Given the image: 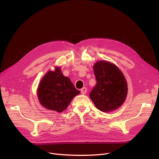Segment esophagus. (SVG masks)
Here are the masks:
<instances>
[{"label": "esophagus", "mask_w": 159, "mask_h": 159, "mask_svg": "<svg viewBox=\"0 0 159 159\" xmlns=\"http://www.w3.org/2000/svg\"><path fill=\"white\" fill-rule=\"evenodd\" d=\"M80 92L82 95H85L87 92V89L86 88H82L81 89H80Z\"/></svg>", "instance_id": "34e87169"}]
</instances>
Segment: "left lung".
<instances>
[{
	"label": "left lung",
	"mask_w": 159,
	"mask_h": 159,
	"mask_svg": "<svg viewBox=\"0 0 159 159\" xmlns=\"http://www.w3.org/2000/svg\"><path fill=\"white\" fill-rule=\"evenodd\" d=\"M97 84L89 93L96 107L103 112L118 109L126 100L128 84L122 71L110 62L101 61L93 66Z\"/></svg>",
	"instance_id": "obj_1"
}]
</instances>
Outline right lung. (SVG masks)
<instances>
[{"label": "right lung", "mask_w": 159, "mask_h": 159, "mask_svg": "<svg viewBox=\"0 0 159 159\" xmlns=\"http://www.w3.org/2000/svg\"><path fill=\"white\" fill-rule=\"evenodd\" d=\"M80 93L71 80L64 76L60 67L49 71L40 80L37 96L42 106L48 110L62 112L68 106L73 97Z\"/></svg>", "instance_id": "1"}]
</instances>
